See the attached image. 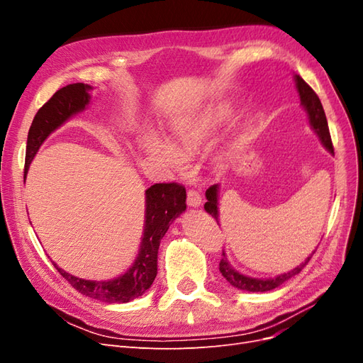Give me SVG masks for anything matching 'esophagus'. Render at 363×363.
Returning <instances> with one entry per match:
<instances>
[{
	"label": "esophagus",
	"instance_id": "obj_1",
	"mask_svg": "<svg viewBox=\"0 0 363 363\" xmlns=\"http://www.w3.org/2000/svg\"><path fill=\"white\" fill-rule=\"evenodd\" d=\"M188 204L191 207H199L201 204V195L199 191H195V189L188 191Z\"/></svg>",
	"mask_w": 363,
	"mask_h": 363
}]
</instances>
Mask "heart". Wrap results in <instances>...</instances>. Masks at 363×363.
<instances>
[{
  "label": "heart",
  "mask_w": 363,
  "mask_h": 363,
  "mask_svg": "<svg viewBox=\"0 0 363 363\" xmlns=\"http://www.w3.org/2000/svg\"><path fill=\"white\" fill-rule=\"evenodd\" d=\"M224 119L225 111L223 107L208 108L172 128V145L159 135L147 131L140 138V147L151 160L159 162L172 172H179L186 167L184 157H191L199 151L213 136Z\"/></svg>",
  "instance_id": "heart-1"
}]
</instances>
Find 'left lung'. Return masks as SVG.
<instances>
[{"label":"left lung","instance_id":"8db88e82","mask_svg":"<svg viewBox=\"0 0 363 363\" xmlns=\"http://www.w3.org/2000/svg\"><path fill=\"white\" fill-rule=\"evenodd\" d=\"M295 84H296V91H298L300 94V100H301V104L304 107V111L307 112V116H309V123H311V127L315 130V133L318 135V138H320L321 144L330 151L333 152V144H332V138H330V131H328V124H327V118H325V113H324V108H323V104L320 101V98H318V95L315 94V91L312 89V87L307 84L300 75H295ZM218 184H213L206 191V204H204V208L207 213H211L215 219L216 223H219V213H218ZM313 255V252H312ZM312 256L307 257L303 263H300L298 267L284 272V274H280V276L277 277H272V279H252V277H247L244 276V274L238 272L236 269L232 268V265H230L227 257H225V252L223 251V257H221V262H219V271H221L223 277L232 284V286L240 289V291H248V292H267V291H272L279 288L280 284H283L284 281H288L289 279H292L294 276H296L307 263H309Z\"/></svg>","mask_w":363,"mask_h":363}]
</instances>
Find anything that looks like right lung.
<instances>
[{"instance_id": "obj_1", "label": "right lung", "mask_w": 363, "mask_h": 363, "mask_svg": "<svg viewBox=\"0 0 363 363\" xmlns=\"http://www.w3.org/2000/svg\"><path fill=\"white\" fill-rule=\"evenodd\" d=\"M91 86L72 83L62 87L43 104L28 130L26 169L36 156L39 147L54 130L59 128L72 115L84 111L89 104ZM186 211V189L179 183H156L145 191V224L139 255L123 276L107 281L83 280L52 263L60 276L71 283L80 294L103 303H128L151 288L157 276V252L160 240L168 232L171 223Z\"/></svg>"}]
</instances>
